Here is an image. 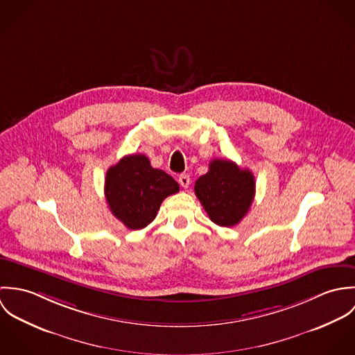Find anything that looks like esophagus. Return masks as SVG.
Wrapping results in <instances>:
<instances>
[{
    "mask_svg": "<svg viewBox=\"0 0 355 355\" xmlns=\"http://www.w3.org/2000/svg\"><path fill=\"white\" fill-rule=\"evenodd\" d=\"M190 176L187 175V173H182L180 176H179V183H180V186L183 187V189H187L189 186H190Z\"/></svg>",
    "mask_w": 355,
    "mask_h": 355,
    "instance_id": "34e87169",
    "label": "esophagus"
}]
</instances>
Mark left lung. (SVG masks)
<instances>
[{"instance_id":"1","label":"left lung","mask_w":355,"mask_h":355,"mask_svg":"<svg viewBox=\"0 0 355 355\" xmlns=\"http://www.w3.org/2000/svg\"><path fill=\"white\" fill-rule=\"evenodd\" d=\"M209 218L220 227L236 225L249 211L255 194L253 173L234 161L213 159L194 186Z\"/></svg>"}]
</instances>
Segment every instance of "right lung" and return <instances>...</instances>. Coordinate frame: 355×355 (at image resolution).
I'll return each mask as SVG.
<instances>
[{
  "label": "right lung",
  "mask_w": 355,
  "mask_h": 355,
  "mask_svg": "<svg viewBox=\"0 0 355 355\" xmlns=\"http://www.w3.org/2000/svg\"><path fill=\"white\" fill-rule=\"evenodd\" d=\"M179 191L178 182L150 165L145 154H130L110 166L105 197L113 216L130 230H142L157 216L162 201Z\"/></svg>",
  "instance_id": "right-lung-1"
}]
</instances>
